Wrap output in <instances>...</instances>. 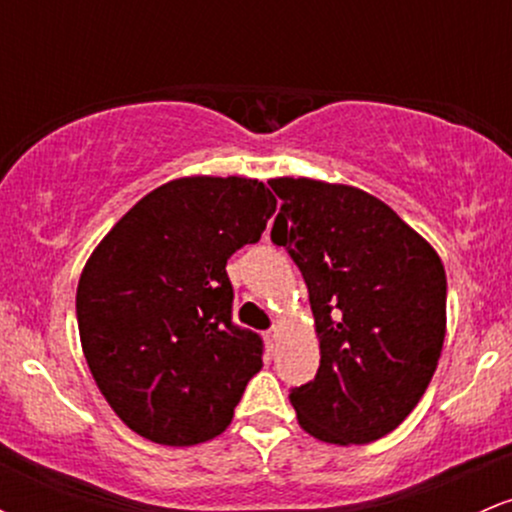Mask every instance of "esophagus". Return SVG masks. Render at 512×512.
Instances as JSON below:
<instances>
[{"mask_svg": "<svg viewBox=\"0 0 512 512\" xmlns=\"http://www.w3.org/2000/svg\"><path fill=\"white\" fill-rule=\"evenodd\" d=\"M279 337H281L279 327H272V330H269L267 334H264V342H267L269 349L276 351V346H279Z\"/></svg>", "mask_w": 512, "mask_h": 512, "instance_id": "esophagus-1", "label": "esophagus"}]
</instances>
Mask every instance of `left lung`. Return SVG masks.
Listing matches in <instances>:
<instances>
[{"instance_id": "8db88e82", "label": "left lung", "mask_w": 512, "mask_h": 512, "mask_svg": "<svg viewBox=\"0 0 512 512\" xmlns=\"http://www.w3.org/2000/svg\"><path fill=\"white\" fill-rule=\"evenodd\" d=\"M272 243L301 269L320 339L313 383L293 387L305 433L334 445L387 436L424 397L445 342V267L378 197L313 178L269 180Z\"/></svg>"}]
</instances>
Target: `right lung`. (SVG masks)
<instances>
[{"label":"right lung","instance_id":"1","mask_svg":"<svg viewBox=\"0 0 512 512\" xmlns=\"http://www.w3.org/2000/svg\"><path fill=\"white\" fill-rule=\"evenodd\" d=\"M274 211L260 180L187 175L139 199L86 260L81 349L105 402L142 438L187 448L233 421L262 342L231 322L226 262Z\"/></svg>","mask_w":512,"mask_h":512}]
</instances>
